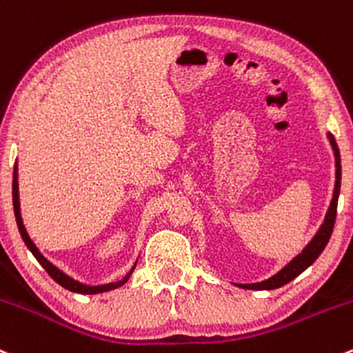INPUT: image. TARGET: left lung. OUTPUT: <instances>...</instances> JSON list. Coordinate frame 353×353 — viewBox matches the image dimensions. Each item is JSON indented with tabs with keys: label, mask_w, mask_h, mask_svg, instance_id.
Instances as JSON below:
<instances>
[{
	"label": "left lung",
	"mask_w": 353,
	"mask_h": 353,
	"mask_svg": "<svg viewBox=\"0 0 353 353\" xmlns=\"http://www.w3.org/2000/svg\"><path fill=\"white\" fill-rule=\"evenodd\" d=\"M330 143H332L333 152H335V161H336V183H335V191H333V199L332 205H330L328 213H326L325 223L321 225V228L318 230V233L314 235V239L307 243V247L304 248L301 254L296 259H292L283 270L272 276L270 279L262 281L257 284H240V288L243 289H255V291H264V289H277L281 285L291 283L294 277H298L304 269H307L318 257H320L321 252L325 250L326 243H328L330 236H332L333 226H335V218H336V203H339V194H340V179H342V165H340V150L336 147L335 139L333 135H328Z\"/></svg>",
	"instance_id": "8db88e82"
}]
</instances>
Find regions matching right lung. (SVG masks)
Here are the masks:
<instances>
[{"label":"right lung","instance_id":"obj_1","mask_svg":"<svg viewBox=\"0 0 353 353\" xmlns=\"http://www.w3.org/2000/svg\"><path fill=\"white\" fill-rule=\"evenodd\" d=\"M13 210H14V216H17V225H18V230H20V235L21 239H23V242L27 247L30 248V252H32L33 255H35L37 261L40 262V265L43 267V269L47 270V274L52 277V279L55 281L57 284H61L62 288H65L68 291H72V292H81V294H98V292H105V291H110V289H114V288H120V285H123L125 283L128 281V277L132 276L133 269L130 270L127 276L123 277V279L120 281V283H111V284H105V285H84L81 283H77V281L70 279V277L65 276L64 272H61V270L57 269V267H54L50 264L49 261H47L46 257H43L42 254H40L39 250H37V247L33 245L32 240H30L27 230H25L23 226V221H21V216H20V201H18V181H17V169H14L13 172Z\"/></svg>","mask_w":353,"mask_h":353}]
</instances>
